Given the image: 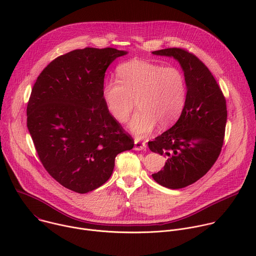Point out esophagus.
<instances>
[{
	"label": "esophagus",
	"instance_id": "esophagus-1",
	"mask_svg": "<svg viewBox=\"0 0 256 256\" xmlns=\"http://www.w3.org/2000/svg\"><path fill=\"white\" fill-rule=\"evenodd\" d=\"M146 147H147V146H146L144 142H140L138 138L134 140V149L136 151H144V150H146Z\"/></svg>",
	"mask_w": 256,
	"mask_h": 256
}]
</instances>
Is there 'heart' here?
Segmentation results:
<instances>
[{
    "label": "heart",
    "instance_id": "b5f03b06",
    "mask_svg": "<svg viewBox=\"0 0 256 256\" xmlns=\"http://www.w3.org/2000/svg\"><path fill=\"white\" fill-rule=\"evenodd\" d=\"M116 72L118 81H106L102 97L118 124L128 120L136 103L140 110L130 130L138 138L150 134L157 124L167 128L179 118L188 97V81L181 68L134 60L118 66Z\"/></svg>",
    "mask_w": 256,
    "mask_h": 256
}]
</instances>
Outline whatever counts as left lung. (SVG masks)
I'll use <instances>...</instances> for the list:
<instances>
[{
  "instance_id": "left-lung-1",
  "label": "left lung",
  "mask_w": 256,
  "mask_h": 256,
  "mask_svg": "<svg viewBox=\"0 0 256 256\" xmlns=\"http://www.w3.org/2000/svg\"><path fill=\"white\" fill-rule=\"evenodd\" d=\"M154 54L173 56L184 70L188 97L177 122L154 140L152 152L167 156L154 180L162 186L178 190L202 178L221 153L227 122L226 99L208 66L184 48H165Z\"/></svg>"
}]
</instances>
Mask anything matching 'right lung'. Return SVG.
<instances>
[{
    "label": "right lung",
    "instance_id": "right-lung-1",
    "mask_svg": "<svg viewBox=\"0 0 256 256\" xmlns=\"http://www.w3.org/2000/svg\"><path fill=\"white\" fill-rule=\"evenodd\" d=\"M124 54L112 48L72 50L50 62L33 85L27 128L35 150L48 173L75 192L104 184L116 157L134 144L102 97L106 68Z\"/></svg>",
    "mask_w": 256,
    "mask_h": 256
}]
</instances>
